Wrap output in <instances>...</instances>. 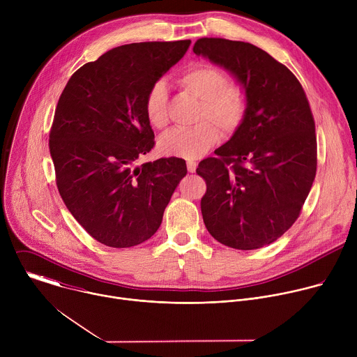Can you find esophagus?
I'll list each match as a JSON object with an SVG mask.
<instances>
[{
  "mask_svg": "<svg viewBox=\"0 0 357 357\" xmlns=\"http://www.w3.org/2000/svg\"><path fill=\"white\" fill-rule=\"evenodd\" d=\"M186 167H188V171L193 174V172L196 171V167H197V164H196L195 161H188V162H186Z\"/></svg>",
  "mask_w": 357,
  "mask_h": 357,
  "instance_id": "esophagus-1",
  "label": "esophagus"
}]
</instances>
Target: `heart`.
Masks as SVG:
<instances>
[{
	"instance_id": "1",
	"label": "heart",
	"mask_w": 357,
	"mask_h": 357,
	"mask_svg": "<svg viewBox=\"0 0 357 357\" xmlns=\"http://www.w3.org/2000/svg\"><path fill=\"white\" fill-rule=\"evenodd\" d=\"M181 86L200 100L197 120H212L223 132L234 131L245 114L243 93L229 84L227 76L209 65L188 69L179 79ZM168 86L164 80L148 90L144 110L154 128H164L168 123ZM219 132L211 121H202L192 128H174L158 139L161 154L196 160L218 141Z\"/></svg>"
}]
</instances>
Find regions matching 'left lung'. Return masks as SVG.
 I'll list each match as a JSON object with an SVG mask.
<instances>
[{
    "mask_svg": "<svg viewBox=\"0 0 357 357\" xmlns=\"http://www.w3.org/2000/svg\"><path fill=\"white\" fill-rule=\"evenodd\" d=\"M193 52L241 86L245 114L230 139L196 169L208 189L200 209L222 244L254 250L298 219L317 174L315 123L292 72L248 42L197 39Z\"/></svg>",
    "mask_w": 357,
    "mask_h": 357,
    "instance_id": "left-lung-1",
    "label": "left lung"
}]
</instances>
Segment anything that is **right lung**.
Returning <instances> with one entry per match:
<instances>
[{
	"instance_id": "add662e5",
	"label": "right lung",
	"mask_w": 357,
	"mask_h": 357,
	"mask_svg": "<svg viewBox=\"0 0 357 357\" xmlns=\"http://www.w3.org/2000/svg\"><path fill=\"white\" fill-rule=\"evenodd\" d=\"M189 45L117 46L76 70L61 94L49 135L56 185L73 218L101 244L124 248L154 236L188 172L182 158L135 161L155 144L146 93Z\"/></svg>"
}]
</instances>
